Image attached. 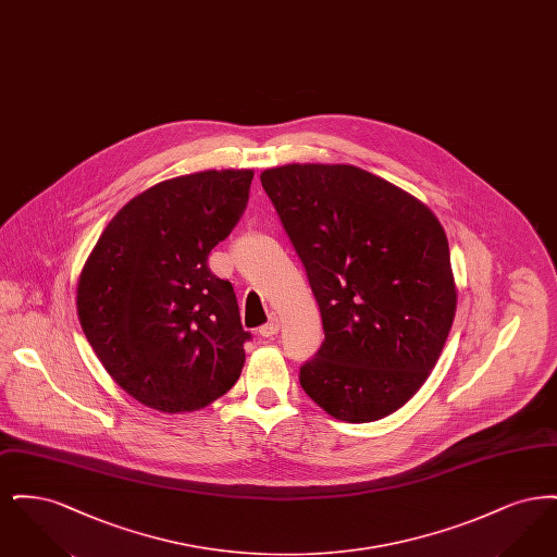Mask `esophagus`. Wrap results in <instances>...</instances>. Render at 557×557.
Wrapping results in <instances>:
<instances>
[{"instance_id":"obj_1","label":"esophagus","mask_w":557,"mask_h":557,"mask_svg":"<svg viewBox=\"0 0 557 557\" xmlns=\"http://www.w3.org/2000/svg\"><path fill=\"white\" fill-rule=\"evenodd\" d=\"M277 332H280V319L277 318L269 319L265 325L259 327V334H261L263 338H271V336H275Z\"/></svg>"}]
</instances>
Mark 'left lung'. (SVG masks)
Segmentation results:
<instances>
[{"label":"left lung","instance_id":"obj_1","mask_svg":"<svg viewBox=\"0 0 557 557\" xmlns=\"http://www.w3.org/2000/svg\"><path fill=\"white\" fill-rule=\"evenodd\" d=\"M261 184L318 300L325 341L300 386L336 420L400 409L436 366L457 309L436 214L352 164H286Z\"/></svg>","mask_w":557,"mask_h":557}]
</instances>
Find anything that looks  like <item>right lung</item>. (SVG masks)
Returning a JSON list of instances; mask_svg holds the SVG:
<instances>
[{
    "mask_svg": "<svg viewBox=\"0 0 557 557\" xmlns=\"http://www.w3.org/2000/svg\"><path fill=\"white\" fill-rule=\"evenodd\" d=\"M255 171L160 182L112 216L77 284L81 327L112 380L162 413L207 407L244 368L234 286L209 269L248 202Z\"/></svg>",
    "mask_w": 557,
    "mask_h": 557,
    "instance_id": "1",
    "label": "right lung"
}]
</instances>
